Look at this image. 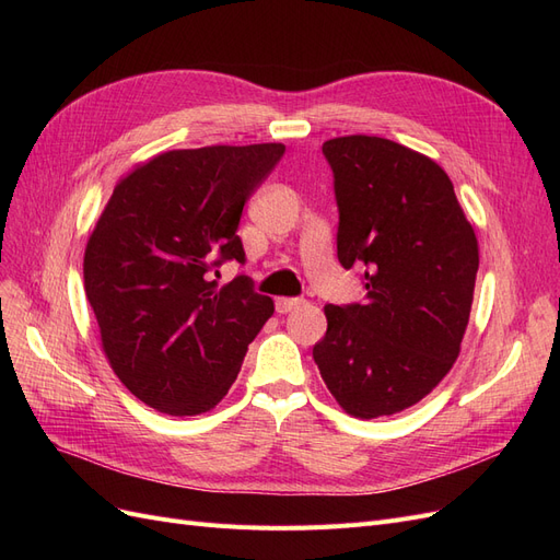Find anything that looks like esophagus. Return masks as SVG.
Returning <instances> with one entry per match:
<instances>
[{
	"instance_id": "34e87169",
	"label": "esophagus",
	"mask_w": 560,
	"mask_h": 560,
	"mask_svg": "<svg viewBox=\"0 0 560 560\" xmlns=\"http://www.w3.org/2000/svg\"><path fill=\"white\" fill-rule=\"evenodd\" d=\"M299 306H301V299H278V301H276V311H278L280 315L292 313V311L299 308Z\"/></svg>"
}]
</instances>
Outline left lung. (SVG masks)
<instances>
[{
  "instance_id": "obj_1",
  "label": "left lung",
  "mask_w": 560,
  "mask_h": 560,
  "mask_svg": "<svg viewBox=\"0 0 560 560\" xmlns=\"http://www.w3.org/2000/svg\"><path fill=\"white\" fill-rule=\"evenodd\" d=\"M334 171L338 261L364 266V303H327L313 360L341 409L399 413L442 383L469 322L479 243L453 182L425 154L376 135L322 144Z\"/></svg>"
}]
</instances>
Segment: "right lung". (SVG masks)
Returning a JSON list of instances; mask_svg holds the SVG:
<instances>
[{
	"label": "right lung",
	"mask_w": 560,
	"mask_h": 560,
	"mask_svg": "<svg viewBox=\"0 0 560 560\" xmlns=\"http://www.w3.org/2000/svg\"><path fill=\"white\" fill-rule=\"evenodd\" d=\"M284 144L165 151L118 179L83 254V287L107 360L130 393L167 416L222 401L273 301L238 276V224L247 198Z\"/></svg>",
	"instance_id": "obj_1"
}]
</instances>
